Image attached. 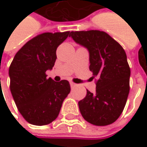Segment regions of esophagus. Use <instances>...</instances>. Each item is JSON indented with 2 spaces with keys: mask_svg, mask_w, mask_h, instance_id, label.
Segmentation results:
<instances>
[{
  "mask_svg": "<svg viewBox=\"0 0 147 147\" xmlns=\"http://www.w3.org/2000/svg\"><path fill=\"white\" fill-rule=\"evenodd\" d=\"M70 84H71V87H75V86L76 85V83H74V82H70Z\"/></svg>",
  "mask_w": 147,
  "mask_h": 147,
  "instance_id": "obj_1",
  "label": "esophagus"
}]
</instances>
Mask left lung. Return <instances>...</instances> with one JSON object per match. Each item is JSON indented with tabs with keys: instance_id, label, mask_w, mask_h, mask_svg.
<instances>
[{
	"instance_id": "left-lung-1",
	"label": "left lung",
	"mask_w": 147,
	"mask_h": 147,
	"mask_svg": "<svg viewBox=\"0 0 147 147\" xmlns=\"http://www.w3.org/2000/svg\"><path fill=\"white\" fill-rule=\"evenodd\" d=\"M69 36L88 49L89 70L97 78L95 93L87 90L86 97L78 102L80 112L91 124H111L122 114L129 93L130 68L126 53L104 31H71Z\"/></svg>"
}]
</instances>
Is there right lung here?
<instances>
[{
    "label": "right lung",
    "instance_id": "add662e5",
    "mask_svg": "<svg viewBox=\"0 0 147 147\" xmlns=\"http://www.w3.org/2000/svg\"><path fill=\"white\" fill-rule=\"evenodd\" d=\"M69 36L70 31L36 36L18 50L9 67L13 98L30 124L42 126L55 120L71 91L68 81L57 82L46 75L54 65L57 47Z\"/></svg>",
    "mask_w": 147,
    "mask_h": 147
}]
</instances>
